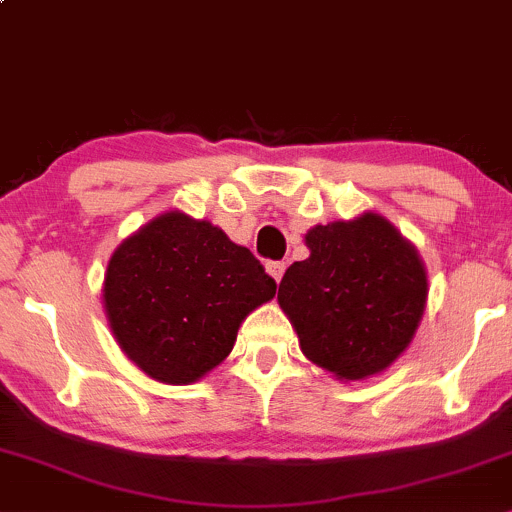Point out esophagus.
<instances>
[{
	"instance_id": "1",
	"label": "esophagus",
	"mask_w": 512,
	"mask_h": 512,
	"mask_svg": "<svg viewBox=\"0 0 512 512\" xmlns=\"http://www.w3.org/2000/svg\"><path fill=\"white\" fill-rule=\"evenodd\" d=\"M264 267H267V272L272 274V279L276 281V284H279L281 276H284L286 264H284V262H267V264H264Z\"/></svg>"
}]
</instances>
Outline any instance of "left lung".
Masks as SVG:
<instances>
[{
  "mask_svg": "<svg viewBox=\"0 0 512 512\" xmlns=\"http://www.w3.org/2000/svg\"><path fill=\"white\" fill-rule=\"evenodd\" d=\"M305 245L310 257L286 269L276 296L303 354L339 380L392 366L426 310V267L414 245L373 211L310 228Z\"/></svg>",
  "mask_w": 512,
  "mask_h": 512,
  "instance_id": "left-lung-1",
  "label": "left lung"
}]
</instances>
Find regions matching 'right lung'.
<instances>
[{
	"instance_id": "obj_1",
	"label": "right lung",
	"mask_w": 512,
	"mask_h": 512,
	"mask_svg": "<svg viewBox=\"0 0 512 512\" xmlns=\"http://www.w3.org/2000/svg\"><path fill=\"white\" fill-rule=\"evenodd\" d=\"M276 281L219 226L182 211L156 216L108 262L103 305L129 361L190 385L231 354L240 322L272 301Z\"/></svg>"
}]
</instances>
